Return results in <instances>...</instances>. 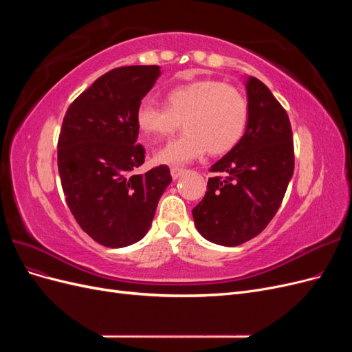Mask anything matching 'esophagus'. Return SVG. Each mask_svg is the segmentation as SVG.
Listing matches in <instances>:
<instances>
[{
	"label": "esophagus",
	"instance_id": "1",
	"mask_svg": "<svg viewBox=\"0 0 352 352\" xmlns=\"http://www.w3.org/2000/svg\"><path fill=\"white\" fill-rule=\"evenodd\" d=\"M184 173V168H179V167H172L170 168V175H172L173 179H177L180 177V175Z\"/></svg>",
	"mask_w": 352,
	"mask_h": 352
}]
</instances>
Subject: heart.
<instances>
[{
  "label": "heart",
  "mask_w": 352,
  "mask_h": 352,
  "mask_svg": "<svg viewBox=\"0 0 352 352\" xmlns=\"http://www.w3.org/2000/svg\"><path fill=\"white\" fill-rule=\"evenodd\" d=\"M182 122L184 132L155 154V162L180 166L204 155L229 153L243 136L248 102L232 85L214 79L190 82L168 91L166 109L142 101L136 123L148 140L157 142L172 135Z\"/></svg>",
  "instance_id": "b5f03b06"
}]
</instances>
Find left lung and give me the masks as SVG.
Masks as SVG:
<instances>
[{
  "label": "left lung",
  "mask_w": 352,
  "mask_h": 352,
  "mask_svg": "<svg viewBox=\"0 0 352 352\" xmlns=\"http://www.w3.org/2000/svg\"><path fill=\"white\" fill-rule=\"evenodd\" d=\"M245 87L247 131L211 166L210 172L217 175L208 179L204 198L192 210L201 235L225 247H236L265 229L294 175L289 117L261 80L248 78Z\"/></svg>",
  "instance_id": "obj_1"
}]
</instances>
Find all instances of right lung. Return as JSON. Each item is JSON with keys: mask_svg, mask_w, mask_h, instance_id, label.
I'll return each mask as SVG.
<instances>
[{"mask_svg": "<svg viewBox=\"0 0 352 352\" xmlns=\"http://www.w3.org/2000/svg\"><path fill=\"white\" fill-rule=\"evenodd\" d=\"M160 74L158 66L113 69L83 91L63 119L57 146L63 192L82 230L104 247L142 239L172 182L164 164L133 173L145 160L136 144V110Z\"/></svg>", "mask_w": 352, "mask_h": 352, "instance_id": "add662e5", "label": "right lung"}]
</instances>
